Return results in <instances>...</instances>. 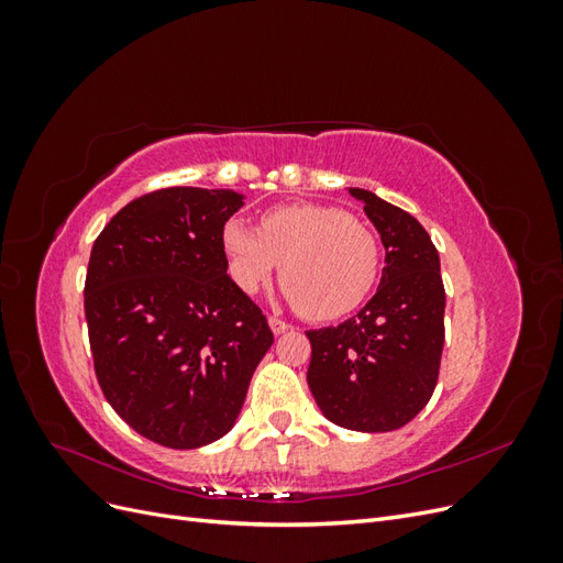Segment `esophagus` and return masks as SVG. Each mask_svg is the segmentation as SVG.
Returning a JSON list of instances; mask_svg holds the SVG:
<instances>
[{
  "mask_svg": "<svg viewBox=\"0 0 563 563\" xmlns=\"http://www.w3.org/2000/svg\"><path fill=\"white\" fill-rule=\"evenodd\" d=\"M267 323H269V329H272V333H275V335H282V333H286L288 329H291V327H288V323L282 321L279 317H269Z\"/></svg>",
  "mask_w": 563,
  "mask_h": 563,
  "instance_id": "34e87169",
  "label": "esophagus"
}]
</instances>
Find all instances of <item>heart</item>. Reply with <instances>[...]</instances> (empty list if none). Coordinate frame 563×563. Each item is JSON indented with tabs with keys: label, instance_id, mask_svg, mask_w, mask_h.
Instances as JSON below:
<instances>
[{
	"label": "heart",
	"instance_id": "obj_1",
	"mask_svg": "<svg viewBox=\"0 0 563 563\" xmlns=\"http://www.w3.org/2000/svg\"><path fill=\"white\" fill-rule=\"evenodd\" d=\"M232 282L253 296L275 277L310 319L352 312L376 284L378 240L360 218L319 203H294L263 216L261 230L232 218L223 228Z\"/></svg>",
	"mask_w": 563,
	"mask_h": 563
}]
</instances>
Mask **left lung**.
Instances as JSON below:
<instances>
[{"instance_id": "obj_1", "label": "left lung", "mask_w": 563, "mask_h": 563, "mask_svg": "<svg viewBox=\"0 0 563 563\" xmlns=\"http://www.w3.org/2000/svg\"><path fill=\"white\" fill-rule=\"evenodd\" d=\"M385 246L376 296L338 327L308 331V385L323 418L354 432H391L430 401L444 350L446 294L430 234L404 209L347 187Z\"/></svg>"}]
</instances>
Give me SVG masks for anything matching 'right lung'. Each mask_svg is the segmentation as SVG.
Returning <instances> with one entry per match:
<instances>
[{"label": "right lung", "instance_id": "right-lung-1", "mask_svg": "<svg viewBox=\"0 0 563 563\" xmlns=\"http://www.w3.org/2000/svg\"><path fill=\"white\" fill-rule=\"evenodd\" d=\"M244 195L168 187L98 234L84 286L93 366L114 411L145 439L199 449L225 437L275 343L228 275L223 228Z\"/></svg>", "mask_w": 563, "mask_h": 563}]
</instances>
